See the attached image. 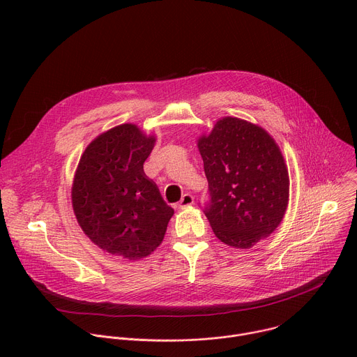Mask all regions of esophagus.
Wrapping results in <instances>:
<instances>
[{"label":"esophagus","instance_id":"1","mask_svg":"<svg viewBox=\"0 0 357 357\" xmlns=\"http://www.w3.org/2000/svg\"><path fill=\"white\" fill-rule=\"evenodd\" d=\"M193 202H195V199H193V196L190 195V193H185L182 197H181V200L178 202V208H186V206H190V205H193Z\"/></svg>","mask_w":357,"mask_h":357}]
</instances>
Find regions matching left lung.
<instances>
[{"instance_id":"8db88e82","label":"left lung","mask_w":357,"mask_h":357,"mask_svg":"<svg viewBox=\"0 0 357 357\" xmlns=\"http://www.w3.org/2000/svg\"><path fill=\"white\" fill-rule=\"evenodd\" d=\"M209 183L205 212L216 237L250 248L281 223L289 179L281 151L261 128L240 119L219 120L197 142Z\"/></svg>"}]
</instances>
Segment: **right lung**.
I'll use <instances>...</instances> for the list:
<instances>
[{
	"label": "right lung",
	"mask_w": 357,
	"mask_h": 357,
	"mask_svg": "<svg viewBox=\"0 0 357 357\" xmlns=\"http://www.w3.org/2000/svg\"><path fill=\"white\" fill-rule=\"evenodd\" d=\"M154 144L132 124L112 128L86 148L73 182V211L83 231L100 248L128 260L154 251L174 215L144 174Z\"/></svg>",
	"instance_id": "right-lung-1"
}]
</instances>
